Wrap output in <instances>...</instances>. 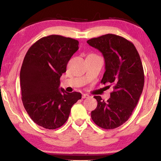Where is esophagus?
<instances>
[{
	"instance_id": "esophagus-1",
	"label": "esophagus",
	"mask_w": 161,
	"mask_h": 161,
	"mask_svg": "<svg viewBox=\"0 0 161 161\" xmlns=\"http://www.w3.org/2000/svg\"><path fill=\"white\" fill-rule=\"evenodd\" d=\"M89 97H90V96H89V94H82V99H85V98H89Z\"/></svg>"
}]
</instances>
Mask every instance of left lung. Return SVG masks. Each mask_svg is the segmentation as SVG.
Returning a JSON list of instances; mask_svg holds the SVG:
<instances>
[{
  "instance_id": "obj_1",
  "label": "left lung",
  "mask_w": 161,
  "mask_h": 161,
  "mask_svg": "<svg viewBox=\"0 0 161 161\" xmlns=\"http://www.w3.org/2000/svg\"><path fill=\"white\" fill-rule=\"evenodd\" d=\"M86 42L104 58L106 71L101 83L114 88L107 102L94 97L97 107L92 111V119L102 129H116L130 118L142 94L144 72L140 55L131 42L116 35H102Z\"/></svg>"
}]
</instances>
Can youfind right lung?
<instances>
[{
  "instance_id": "1",
  "label": "right lung",
  "mask_w": 161,
  "mask_h": 161,
  "mask_svg": "<svg viewBox=\"0 0 161 161\" xmlns=\"http://www.w3.org/2000/svg\"><path fill=\"white\" fill-rule=\"evenodd\" d=\"M78 45L77 40L51 35L35 42L24 58L20 74L22 102L32 121L45 129L61 127L81 98L79 92L59 89L60 77Z\"/></svg>"
}]
</instances>
